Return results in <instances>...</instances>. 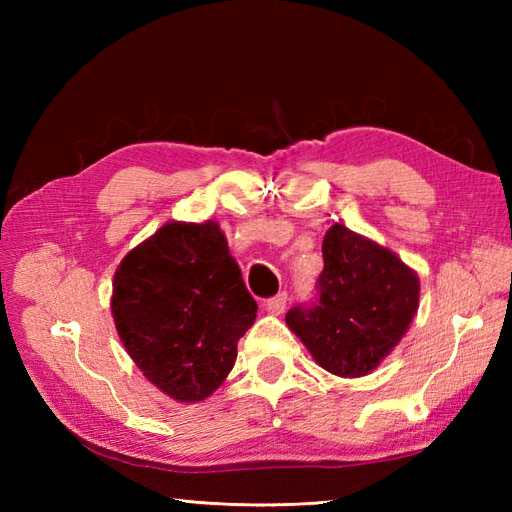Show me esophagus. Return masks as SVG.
Returning a JSON list of instances; mask_svg holds the SVG:
<instances>
[{
  "instance_id": "34e87169",
  "label": "esophagus",
  "mask_w": 512,
  "mask_h": 512,
  "mask_svg": "<svg viewBox=\"0 0 512 512\" xmlns=\"http://www.w3.org/2000/svg\"><path fill=\"white\" fill-rule=\"evenodd\" d=\"M286 303H288V295H286V292H279L277 297H270V299L264 301V308L270 314H281L286 310Z\"/></svg>"
}]
</instances>
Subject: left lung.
I'll return each mask as SVG.
<instances>
[{
  "label": "left lung",
  "mask_w": 512,
  "mask_h": 512,
  "mask_svg": "<svg viewBox=\"0 0 512 512\" xmlns=\"http://www.w3.org/2000/svg\"><path fill=\"white\" fill-rule=\"evenodd\" d=\"M317 297L288 310L286 323L330 374L372 372L409 330L420 281L391 250L343 224L323 237Z\"/></svg>",
  "instance_id": "left-lung-1"
}]
</instances>
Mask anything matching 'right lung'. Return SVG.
<instances>
[{
  "label": "right lung",
  "instance_id": "obj_1",
  "mask_svg": "<svg viewBox=\"0 0 512 512\" xmlns=\"http://www.w3.org/2000/svg\"><path fill=\"white\" fill-rule=\"evenodd\" d=\"M112 314L149 383L200 402L233 369L257 303L217 222H167L116 268Z\"/></svg>",
  "mask_w": 512,
  "mask_h": 512
}]
</instances>
